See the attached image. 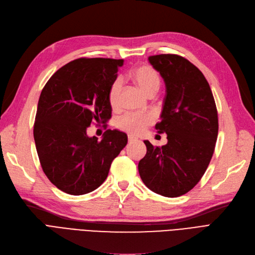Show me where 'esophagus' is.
<instances>
[{
  "mask_svg": "<svg viewBox=\"0 0 255 255\" xmlns=\"http://www.w3.org/2000/svg\"><path fill=\"white\" fill-rule=\"evenodd\" d=\"M138 141V138L131 136V135H128V143H134V142Z\"/></svg>",
  "mask_w": 255,
  "mask_h": 255,
  "instance_id": "34e87169",
  "label": "esophagus"
}]
</instances>
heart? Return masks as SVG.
Listing matches in <instances>:
<instances>
[{"label":"heart","instance_id":"heart-1","mask_svg":"<svg viewBox=\"0 0 255 255\" xmlns=\"http://www.w3.org/2000/svg\"><path fill=\"white\" fill-rule=\"evenodd\" d=\"M131 78H133L134 83L140 88L142 92L147 96L155 95L160 88V76L157 71L149 66H141L136 68L131 72ZM120 90L121 81L120 79H116L113 85L111 86L108 96L109 104L113 109H116L118 107ZM152 120H154V117L149 113H128L118 119L117 127L122 130L128 131V133L139 134L151 124Z\"/></svg>","mask_w":255,"mask_h":255}]
</instances>
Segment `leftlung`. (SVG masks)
<instances>
[{"label": "left lung", "instance_id": "obj_1", "mask_svg": "<svg viewBox=\"0 0 255 255\" xmlns=\"http://www.w3.org/2000/svg\"><path fill=\"white\" fill-rule=\"evenodd\" d=\"M148 62L165 83L156 129L166 133L167 143L159 147L145 140L146 155L138 169L151 191L176 198L195 187L209 165L218 138V111L208 81L189 60L159 54Z\"/></svg>", "mask_w": 255, "mask_h": 255}]
</instances>
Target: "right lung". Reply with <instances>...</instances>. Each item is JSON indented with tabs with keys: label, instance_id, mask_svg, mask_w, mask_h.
<instances>
[{
	"label": "right lung",
	"instance_id": "1",
	"mask_svg": "<svg viewBox=\"0 0 255 255\" xmlns=\"http://www.w3.org/2000/svg\"><path fill=\"white\" fill-rule=\"evenodd\" d=\"M124 59L78 58L58 69L40 93L33 136L40 165L58 189L73 196L98 188L128 143L127 134L108 129L88 137L93 121L111 118L109 91Z\"/></svg>",
	"mask_w": 255,
	"mask_h": 255
}]
</instances>
